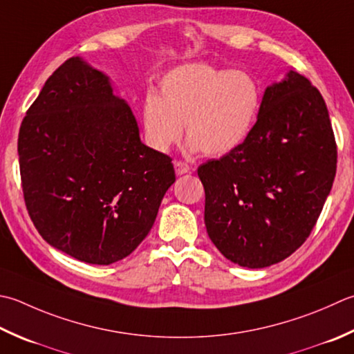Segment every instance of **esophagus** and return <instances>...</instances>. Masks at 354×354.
<instances>
[{"instance_id":"esophagus-1","label":"esophagus","mask_w":354,"mask_h":354,"mask_svg":"<svg viewBox=\"0 0 354 354\" xmlns=\"http://www.w3.org/2000/svg\"><path fill=\"white\" fill-rule=\"evenodd\" d=\"M175 173L179 176V175H185V173L190 171V165L187 162H183V161H175Z\"/></svg>"}]
</instances>
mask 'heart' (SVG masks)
<instances>
[{"label": "heart", "mask_w": 354, "mask_h": 354, "mask_svg": "<svg viewBox=\"0 0 354 354\" xmlns=\"http://www.w3.org/2000/svg\"><path fill=\"white\" fill-rule=\"evenodd\" d=\"M261 109V87L244 71L185 64L164 75L159 96L145 95L142 126L147 144L169 151L185 131L192 151L230 153L245 141Z\"/></svg>", "instance_id": "b5f03b06"}]
</instances>
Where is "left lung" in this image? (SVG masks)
Returning <instances> with one entry per match:
<instances>
[{
	"label": "left lung",
	"mask_w": 354,
	"mask_h": 354,
	"mask_svg": "<svg viewBox=\"0 0 354 354\" xmlns=\"http://www.w3.org/2000/svg\"><path fill=\"white\" fill-rule=\"evenodd\" d=\"M337 150L319 90L295 71L268 86L238 149L199 165L207 233L228 261L264 268L313 230L336 175Z\"/></svg>",
	"instance_id": "8db88e82"
}]
</instances>
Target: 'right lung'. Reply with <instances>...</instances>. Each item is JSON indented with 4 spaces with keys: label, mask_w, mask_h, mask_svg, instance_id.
Segmentation results:
<instances>
[{
    "label": "right lung",
    "mask_w": 354,
    "mask_h": 354,
    "mask_svg": "<svg viewBox=\"0 0 354 354\" xmlns=\"http://www.w3.org/2000/svg\"><path fill=\"white\" fill-rule=\"evenodd\" d=\"M21 183L46 242L87 264L124 259L175 183L171 159L141 142L129 104L80 57L52 73L18 136Z\"/></svg>",
    "instance_id": "1"
}]
</instances>
